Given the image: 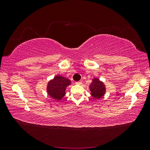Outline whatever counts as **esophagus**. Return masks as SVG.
I'll return each instance as SVG.
<instances>
[{"instance_id": "obj_1", "label": "esophagus", "mask_w": 150, "mask_h": 150, "mask_svg": "<svg viewBox=\"0 0 150 150\" xmlns=\"http://www.w3.org/2000/svg\"><path fill=\"white\" fill-rule=\"evenodd\" d=\"M76 84H78V85H80V84H82V83H81V82H76Z\"/></svg>"}]
</instances>
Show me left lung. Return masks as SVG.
Returning a JSON list of instances; mask_svg holds the SVG:
<instances>
[{
	"mask_svg": "<svg viewBox=\"0 0 150 150\" xmlns=\"http://www.w3.org/2000/svg\"><path fill=\"white\" fill-rule=\"evenodd\" d=\"M89 89L92 97L95 99L102 98L106 93L105 85L97 78L93 79L91 84L89 85Z\"/></svg>",
	"mask_w": 150,
	"mask_h": 150,
	"instance_id": "obj_1",
	"label": "left lung"
}]
</instances>
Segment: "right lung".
Instances as JSON below:
<instances>
[{
	"instance_id": "add662e5",
	"label": "right lung",
	"mask_w": 150,
	"mask_h": 150,
	"mask_svg": "<svg viewBox=\"0 0 150 150\" xmlns=\"http://www.w3.org/2000/svg\"><path fill=\"white\" fill-rule=\"evenodd\" d=\"M71 81L64 77L57 75L49 81L47 86L49 96L54 100L60 101L66 94V89L71 84Z\"/></svg>"
}]
</instances>
